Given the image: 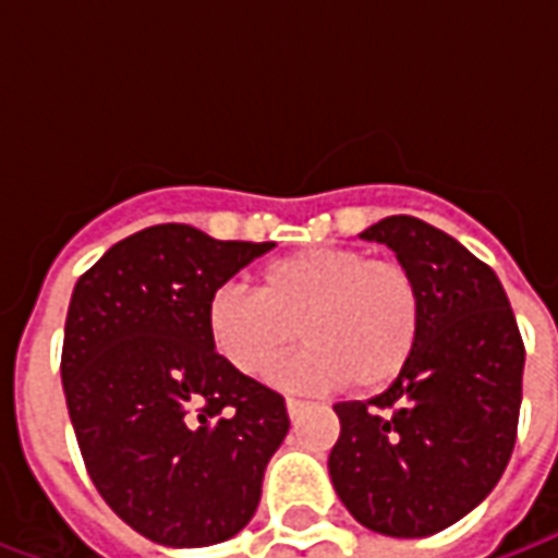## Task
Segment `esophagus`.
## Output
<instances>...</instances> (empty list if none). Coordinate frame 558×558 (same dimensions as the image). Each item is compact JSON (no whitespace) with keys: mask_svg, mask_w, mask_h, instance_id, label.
<instances>
[{"mask_svg":"<svg viewBox=\"0 0 558 558\" xmlns=\"http://www.w3.org/2000/svg\"><path fill=\"white\" fill-rule=\"evenodd\" d=\"M311 403L307 400H299V398H287V412H290V418H299L304 410H307Z\"/></svg>","mask_w":558,"mask_h":558,"instance_id":"34e87169","label":"esophagus"}]
</instances>
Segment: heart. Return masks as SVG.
I'll return each instance as SVG.
<instances>
[{"instance_id": "obj_1", "label": "heart", "mask_w": 558, "mask_h": 558, "mask_svg": "<svg viewBox=\"0 0 558 558\" xmlns=\"http://www.w3.org/2000/svg\"><path fill=\"white\" fill-rule=\"evenodd\" d=\"M421 316V287L403 263L311 247L268 263L256 292L220 287L208 338L239 374L263 379L302 335L307 350L275 374L280 386L374 391L410 364Z\"/></svg>"}]
</instances>
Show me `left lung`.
Wrapping results in <instances>:
<instances>
[{"mask_svg": "<svg viewBox=\"0 0 558 558\" xmlns=\"http://www.w3.org/2000/svg\"><path fill=\"white\" fill-rule=\"evenodd\" d=\"M398 254L421 287L418 347L367 403H338L328 475L362 526L391 538L442 532L502 478L523 398L514 311L490 266L448 232L391 215L362 232Z\"/></svg>", "mask_w": 558, "mask_h": 558, "instance_id": "1", "label": "left lung"}]
</instances>
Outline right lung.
Instances as JSON below:
<instances>
[{
	"mask_svg": "<svg viewBox=\"0 0 558 558\" xmlns=\"http://www.w3.org/2000/svg\"><path fill=\"white\" fill-rule=\"evenodd\" d=\"M271 247L158 223L74 287L62 388L80 454L104 502L155 544L208 547L242 532L290 430L278 391L208 338L211 295Z\"/></svg>",
	"mask_w": 558,
	"mask_h": 558,
	"instance_id": "1",
	"label": "right lung"
}]
</instances>
